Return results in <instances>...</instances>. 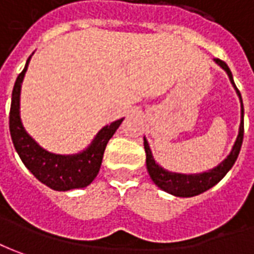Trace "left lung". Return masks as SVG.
<instances>
[{
  "mask_svg": "<svg viewBox=\"0 0 254 254\" xmlns=\"http://www.w3.org/2000/svg\"><path fill=\"white\" fill-rule=\"evenodd\" d=\"M214 61L217 62L227 73H228L231 83L234 84L238 96L241 98V127H239V133L236 137L235 144L232 147V151L229 153V156L222 161L218 167H215L208 172H203V174H196V175H184V174H175V172H168L164 168H161L158 164L154 161V158L151 156V150L149 147V143L144 139V151H146V165H147V171H149L150 178L153 179V182L156 184L160 189H163L164 192H168L174 196H179V197H192L196 194L206 192L210 188L217 185L222 178L227 175L232 165L235 164L236 158L239 156V151L242 147L243 141V103L241 93L238 90V87L234 83V77L231 73V69L228 65L221 60L215 58Z\"/></svg>",
  "mask_w": 254,
  "mask_h": 254,
  "instance_id": "obj_1",
  "label": "left lung"
}]
</instances>
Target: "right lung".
<instances>
[{
  "instance_id": "right-lung-1",
  "label": "right lung",
  "mask_w": 254,
  "mask_h": 254,
  "mask_svg": "<svg viewBox=\"0 0 254 254\" xmlns=\"http://www.w3.org/2000/svg\"><path fill=\"white\" fill-rule=\"evenodd\" d=\"M32 55L26 62L25 69L19 73L12 90L11 113H9V132L15 150L18 151L20 160L26 168L32 172L41 184L47 185L54 190H72L77 188L90 185L97 177L104 150L108 140L113 137L115 130L120 127L124 120H118L104 127L96 136L90 146L80 154L75 156H58L48 153L26 133L25 127L19 117V100L20 86L23 82L27 65Z\"/></svg>"
}]
</instances>
